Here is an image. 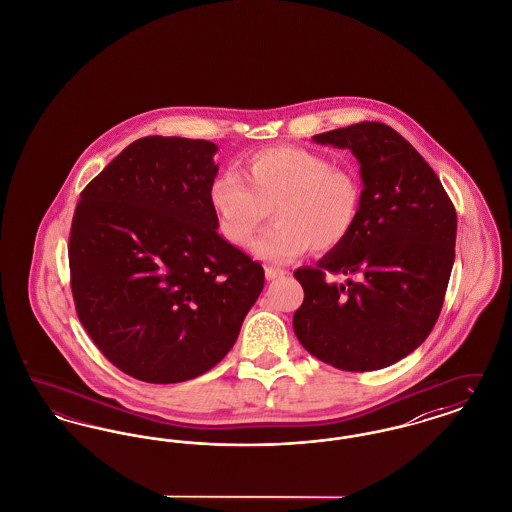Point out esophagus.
<instances>
[{
	"instance_id": "esophagus-1",
	"label": "esophagus",
	"mask_w": 512,
	"mask_h": 512,
	"mask_svg": "<svg viewBox=\"0 0 512 512\" xmlns=\"http://www.w3.org/2000/svg\"><path fill=\"white\" fill-rule=\"evenodd\" d=\"M265 276H267V280H278V278L286 276V270L284 268L267 267L265 268Z\"/></svg>"
}]
</instances>
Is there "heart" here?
<instances>
[{
	"mask_svg": "<svg viewBox=\"0 0 512 512\" xmlns=\"http://www.w3.org/2000/svg\"><path fill=\"white\" fill-rule=\"evenodd\" d=\"M209 205L220 234L247 247L267 220L274 224L253 245L257 257L284 265L311 247L338 249L353 232L361 209L357 174L320 153L278 146L247 155L238 172H222L209 184Z\"/></svg>",
	"mask_w": 512,
	"mask_h": 512,
	"instance_id": "1",
	"label": "heart"
}]
</instances>
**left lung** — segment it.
<instances>
[{"instance_id":"left-lung-1","label":"left lung","mask_w":512,"mask_h":512,"mask_svg":"<svg viewBox=\"0 0 512 512\" xmlns=\"http://www.w3.org/2000/svg\"><path fill=\"white\" fill-rule=\"evenodd\" d=\"M313 142L351 149L363 192L349 238L317 267L293 272L305 292L293 332L326 365L386 368L413 353L438 320L455 263L457 213L436 172L388 124L359 122ZM326 273H355L360 282L338 285Z\"/></svg>"}]
</instances>
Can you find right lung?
<instances>
[{"instance_id": "obj_1", "label": "right lung", "mask_w": 512, "mask_h": 512, "mask_svg": "<svg viewBox=\"0 0 512 512\" xmlns=\"http://www.w3.org/2000/svg\"><path fill=\"white\" fill-rule=\"evenodd\" d=\"M219 147L147 136L82 190L69 238L76 313L128 376L176 384L238 340L265 270L219 236L209 184Z\"/></svg>"}]
</instances>
